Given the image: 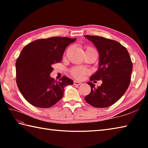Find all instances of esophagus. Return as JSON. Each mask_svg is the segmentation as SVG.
<instances>
[{
    "label": "esophagus",
    "instance_id": "esophagus-1",
    "mask_svg": "<svg viewBox=\"0 0 148 148\" xmlns=\"http://www.w3.org/2000/svg\"><path fill=\"white\" fill-rule=\"evenodd\" d=\"M74 85L79 86V85H81V84H82V83H81V82H79V81H74Z\"/></svg>",
    "mask_w": 148,
    "mask_h": 148
}]
</instances>
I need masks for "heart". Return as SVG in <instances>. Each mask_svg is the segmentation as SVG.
<instances>
[{"instance_id": "1", "label": "heart", "mask_w": 148, "mask_h": 148, "mask_svg": "<svg viewBox=\"0 0 148 148\" xmlns=\"http://www.w3.org/2000/svg\"><path fill=\"white\" fill-rule=\"evenodd\" d=\"M88 50H94L92 48H87L86 51ZM88 72V71L85 69L81 68L80 67H74L71 70V73L74 77L77 78V79H81L84 75H85Z\"/></svg>"}]
</instances>
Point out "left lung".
<instances>
[{
    "mask_svg": "<svg viewBox=\"0 0 148 148\" xmlns=\"http://www.w3.org/2000/svg\"><path fill=\"white\" fill-rule=\"evenodd\" d=\"M84 37L93 42L99 53V69L90 79L102 81L98 88L88 82L91 92L84 99L95 108H107L117 102L128 89L132 62L127 49L116 40L95 36Z\"/></svg>",
    "mask_w": 148,
    "mask_h": 148,
    "instance_id": "1",
    "label": "left lung"
}]
</instances>
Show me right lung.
Here are the masks:
<instances>
[{
	"label": "right lung",
	"instance_id": "right-lung-1",
	"mask_svg": "<svg viewBox=\"0 0 148 148\" xmlns=\"http://www.w3.org/2000/svg\"><path fill=\"white\" fill-rule=\"evenodd\" d=\"M76 40L66 37L38 39L21 50L16 62V83L30 104L49 108L62 98L64 87L73 84L74 81L67 77L56 81L50 74L52 65L61 62L65 48Z\"/></svg>",
	"mask_w": 148,
	"mask_h": 148
}]
</instances>
